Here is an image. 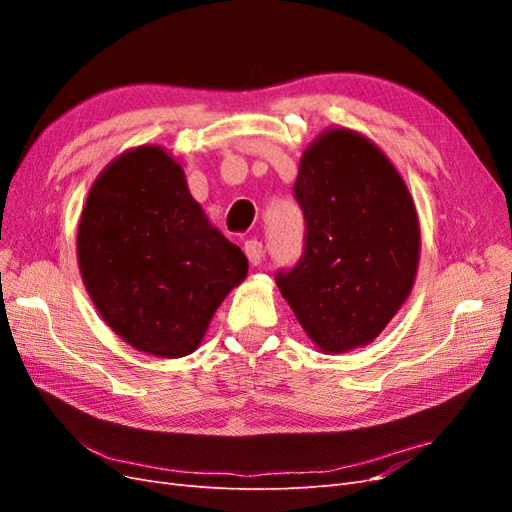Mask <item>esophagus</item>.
<instances>
[{
    "label": "esophagus",
    "mask_w": 512,
    "mask_h": 512,
    "mask_svg": "<svg viewBox=\"0 0 512 512\" xmlns=\"http://www.w3.org/2000/svg\"><path fill=\"white\" fill-rule=\"evenodd\" d=\"M245 254H247V258H250V262L252 265L256 267V265H260L262 262V258H265V245H262L260 241H256V239H252V241H245Z\"/></svg>",
    "instance_id": "obj_1"
}]
</instances>
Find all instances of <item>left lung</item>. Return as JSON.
<instances>
[{"instance_id": "1", "label": "left lung", "mask_w": 512, "mask_h": 512, "mask_svg": "<svg viewBox=\"0 0 512 512\" xmlns=\"http://www.w3.org/2000/svg\"><path fill=\"white\" fill-rule=\"evenodd\" d=\"M294 196L305 250L275 275L282 297L320 352L371 344L410 297L421 258L406 181L367 136L329 128L303 151Z\"/></svg>"}]
</instances>
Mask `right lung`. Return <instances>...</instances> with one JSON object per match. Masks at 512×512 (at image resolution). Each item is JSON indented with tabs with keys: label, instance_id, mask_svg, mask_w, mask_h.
<instances>
[{
	"label": "right lung",
	"instance_id": "1",
	"mask_svg": "<svg viewBox=\"0 0 512 512\" xmlns=\"http://www.w3.org/2000/svg\"><path fill=\"white\" fill-rule=\"evenodd\" d=\"M79 271L102 320L151 356L192 354L247 258L211 226L164 147L123 151L89 188L76 230Z\"/></svg>",
	"mask_w": 512,
	"mask_h": 512
}]
</instances>
